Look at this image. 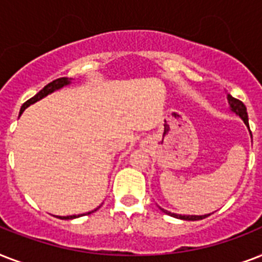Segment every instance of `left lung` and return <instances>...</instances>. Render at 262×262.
Instances as JSON below:
<instances>
[{"mask_svg": "<svg viewBox=\"0 0 262 262\" xmlns=\"http://www.w3.org/2000/svg\"><path fill=\"white\" fill-rule=\"evenodd\" d=\"M227 100H228V104H230V110L232 113H235L236 115H239L242 121L246 123V126L249 127V118H248V111H246V106H245L244 103L238 100V99L232 98L231 95H227ZM164 213H167V215L172 216V217H177V219H182V220H201L204 217H207V216L212 215V213H208V215H201V216H197V215H177V213H171V212L168 211H164L163 208H160Z\"/></svg>", "mask_w": 262, "mask_h": 262, "instance_id": "left-lung-1", "label": "left lung"}]
</instances>
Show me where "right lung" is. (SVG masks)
I'll return each instance as SVG.
<instances>
[{
    "mask_svg": "<svg viewBox=\"0 0 262 262\" xmlns=\"http://www.w3.org/2000/svg\"><path fill=\"white\" fill-rule=\"evenodd\" d=\"M68 84H71V79H68V77H61V79H57V80H54V81H51V83H49L46 85V87L43 88V90L39 91L38 94L35 95L34 98H31L30 100H27V102L24 103V104H23L21 108H20V114H18V115H21L23 111L26 110L27 107L30 106V104H32V103H35V102H38V100H40V99H42V98L47 96V95H49V94H51V92H54V91L59 90V88L65 87V85H68ZM99 208H100V207H98V208H96V209H94V211L88 212V215H90V213H92V212L98 211ZM83 215H87V213H83ZM83 215H77V216H76V215H72V216H57V217H59V219H62V220H69V219H76V217H79V216H83Z\"/></svg>",
    "mask_w": 262,
    "mask_h": 262,
    "instance_id": "add662e5",
    "label": "right lung"
}]
</instances>
